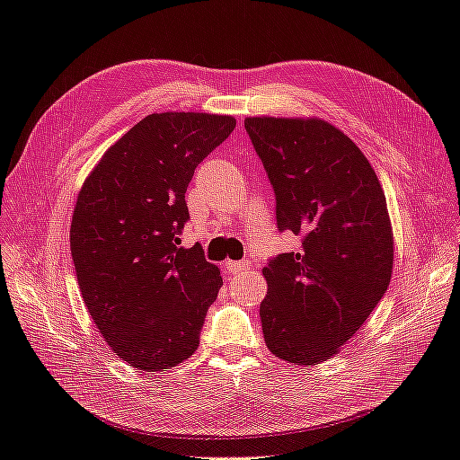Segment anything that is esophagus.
I'll list each match as a JSON object with an SVG mask.
<instances>
[{
	"label": "esophagus",
	"mask_w": 460,
	"mask_h": 460,
	"mask_svg": "<svg viewBox=\"0 0 460 460\" xmlns=\"http://www.w3.org/2000/svg\"><path fill=\"white\" fill-rule=\"evenodd\" d=\"M249 267V261H226V270L228 272H232V274H235V272H242V270H245Z\"/></svg>",
	"instance_id": "esophagus-1"
}]
</instances>
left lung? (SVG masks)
I'll use <instances>...</instances> for the list:
<instances>
[{
  "label": "left lung",
  "mask_w": 460,
  "mask_h": 460,
  "mask_svg": "<svg viewBox=\"0 0 460 460\" xmlns=\"http://www.w3.org/2000/svg\"><path fill=\"white\" fill-rule=\"evenodd\" d=\"M276 198V226L301 238L262 269L269 349L318 365L338 353L384 297L394 267L385 196L368 159L318 119H245Z\"/></svg>",
  "instance_id": "8db88e82"
}]
</instances>
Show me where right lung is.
<instances>
[{
	"instance_id": "add662e5",
	"label": "right lung",
	"mask_w": 460,
	"mask_h": 460,
	"mask_svg": "<svg viewBox=\"0 0 460 460\" xmlns=\"http://www.w3.org/2000/svg\"><path fill=\"white\" fill-rule=\"evenodd\" d=\"M234 128L226 115H149L78 193L71 253L82 299L107 345L137 370L172 368L199 347L222 278L199 245L180 247L186 190Z\"/></svg>"
}]
</instances>
